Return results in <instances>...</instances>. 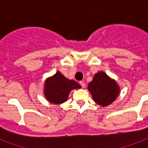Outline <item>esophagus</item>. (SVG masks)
Masks as SVG:
<instances>
[{"instance_id": "1", "label": "esophagus", "mask_w": 148, "mask_h": 148, "mask_svg": "<svg viewBox=\"0 0 148 148\" xmlns=\"http://www.w3.org/2000/svg\"><path fill=\"white\" fill-rule=\"evenodd\" d=\"M80 84L81 85V86H82L83 88H84V87H85V83L84 82V81H80Z\"/></svg>"}]
</instances>
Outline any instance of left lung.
Segmentation results:
<instances>
[{
	"label": "left lung",
	"instance_id": "8db88e82",
	"mask_svg": "<svg viewBox=\"0 0 148 148\" xmlns=\"http://www.w3.org/2000/svg\"><path fill=\"white\" fill-rule=\"evenodd\" d=\"M87 89L95 103L103 107L112 104L120 93L119 85L103 71L94 74L93 80L88 84Z\"/></svg>",
	"mask_w": 148,
	"mask_h": 148
}]
</instances>
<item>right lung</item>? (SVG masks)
Listing matches in <instances>:
<instances>
[{
	"label": "right lung",
	"mask_w": 148,
	"mask_h": 148,
	"mask_svg": "<svg viewBox=\"0 0 148 148\" xmlns=\"http://www.w3.org/2000/svg\"><path fill=\"white\" fill-rule=\"evenodd\" d=\"M80 88L81 86L75 80H69L58 71L45 80L43 93L48 101L59 105L68 100L72 90Z\"/></svg>",
	"instance_id": "add662e5"
}]
</instances>
